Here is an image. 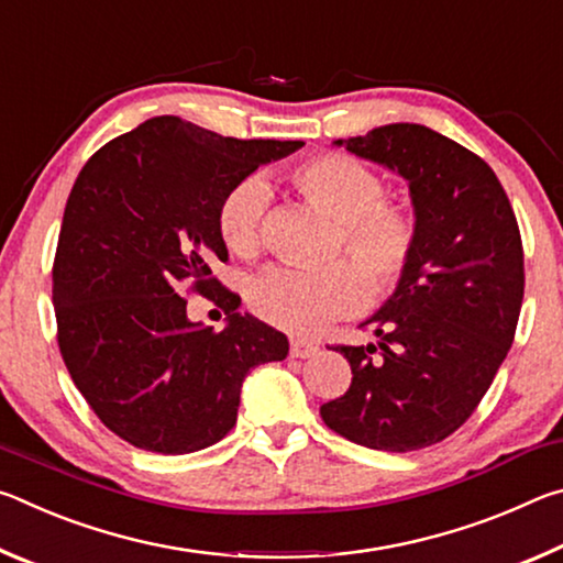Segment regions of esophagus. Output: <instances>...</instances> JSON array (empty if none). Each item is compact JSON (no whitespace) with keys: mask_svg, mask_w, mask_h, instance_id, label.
<instances>
[{"mask_svg":"<svg viewBox=\"0 0 563 563\" xmlns=\"http://www.w3.org/2000/svg\"><path fill=\"white\" fill-rule=\"evenodd\" d=\"M318 352V347L312 345V342H305V340H300V338H292L290 340V357H300V360H305V357H312Z\"/></svg>","mask_w":563,"mask_h":563,"instance_id":"obj_1","label":"esophagus"}]
</instances>
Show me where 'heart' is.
<instances>
[{
    "instance_id": "1",
    "label": "heart",
    "mask_w": 563,
    "mask_h": 563,
    "mask_svg": "<svg viewBox=\"0 0 563 563\" xmlns=\"http://www.w3.org/2000/svg\"><path fill=\"white\" fill-rule=\"evenodd\" d=\"M292 188L338 221V251L350 263L325 271L271 268L251 285V308L271 325L312 335L330 320L360 310L365 283L375 295L395 290L417 253V221L405 206L385 198V184L373 168L342 154H320L288 170ZM271 188L245 178L225 190L216 211L223 245L238 258H253L261 247V223ZM366 280L362 282L361 278Z\"/></svg>"
}]
</instances>
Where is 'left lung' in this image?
<instances>
[{
    "instance_id": "obj_1",
    "label": "left lung",
    "mask_w": 563,
    "mask_h": 563,
    "mask_svg": "<svg viewBox=\"0 0 563 563\" xmlns=\"http://www.w3.org/2000/svg\"><path fill=\"white\" fill-rule=\"evenodd\" d=\"M332 144L407 180L417 253L362 322L377 345L338 347L352 383L320 415L355 444L415 452L460 430L507 357L523 298L519 225L497 174L422 123Z\"/></svg>"
}]
</instances>
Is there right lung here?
<instances>
[{"mask_svg":"<svg viewBox=\"0 0 563 563\" xmlns=\"http://www.w3.org/2000/svg\"><path fill=\"white\" fill-rule=\"evenodd\" d=\"M302 141L231 139L154 117L93 154L74 180L54 258L66 369L121 440L156 454L206 450L233 430L245 375L288 355V338L238 312L211 278L225 190ZM186 287L227 310L221 333L188 321Z\"/></svg>","mask_w":563,"mask_h":563,"instance_id":"add662e5","label":"right lung"}]
</instances>
